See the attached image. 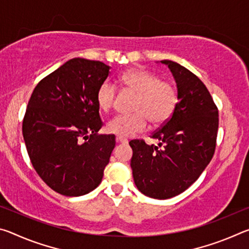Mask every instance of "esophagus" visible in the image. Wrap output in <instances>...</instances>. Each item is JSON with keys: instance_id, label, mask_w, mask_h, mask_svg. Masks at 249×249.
I'll return each instance as SVG.
<instances>
[{"instance_id": "34e87169", "label": "esophagus", "mask_w": 249, "mask_h": 249, "mask_svg": "<svg viewBox=\"0 0 249 249\" xmlns=\"http://www.w3.org/2000/svg\"><path fill=\"white\" fill-rule=\"evenodd\" d=\"M116 142H122V144H126V142H128V140H127V138L117 136L116 137Z\"/></svg>"}]
</instances>
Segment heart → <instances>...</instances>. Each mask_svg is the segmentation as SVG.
Wrapping results in <instances>:
<instances>
[{"mask_svg": "<svg viewBox=\"0 0 249 249\" xmlns=\"http://www.w3.org/2000/svg\"><path fill=\"white\" fill-rule=\"evenodd\" d=\"M119 81L123 89L137 94L134 104V114L117 115L108 122L109 133L121 137H129L145 130L148 121L159 126L174 115L179 102V92L174 83L161 80L154 72L142 68L124 71ZM116 88L105 81L96 90L95 100L99 108L107 112L113 107L116 99Z\"/></svg>", "mask_w": 249, "mask_h": 249, "instance_id": "b5f03b06", "label": "heart"}]
</instances>
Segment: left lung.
Returning <instances> with one entry per match:
<instances>
[{"mask_svg": "<svg viewBox=\"0 0 249 249\" xmlns=\"http://www.w3.org/2000/svg\"><path fill=\"white\" fill-rule=\"evenodd\" d=\"M174 74L179 92L176 111L151 138L133 140L130 167L136 187L154 199L165 200L182 193L196 182L212 159L216 146L218 109L208 88L183 66L162 60Z\"/></svg>", "mask_w": 249, "mask_h": 249, "instance_id": "1", "label": "left lung"}]
</instances>
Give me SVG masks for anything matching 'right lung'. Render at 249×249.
I'll return each instance as SVG.
<instances>
[{"instance_id": "1", "label": "right lung", "mask_w": 249, "mask_h": 249, "mask_svg": "<svg viewBox=\"0 0 249 249\" xmlns=\"http://www.w3.org/2000/svg\"><path fill=\"white\" fill-rule=\"evenodd\" d=\"M108 73L101 61L70 59L41 79L28 101L23 136L29 159L62 196L94 190L115 147V135L96 134L103 122L95 94Z\"/></svg>"}]
</instances>
